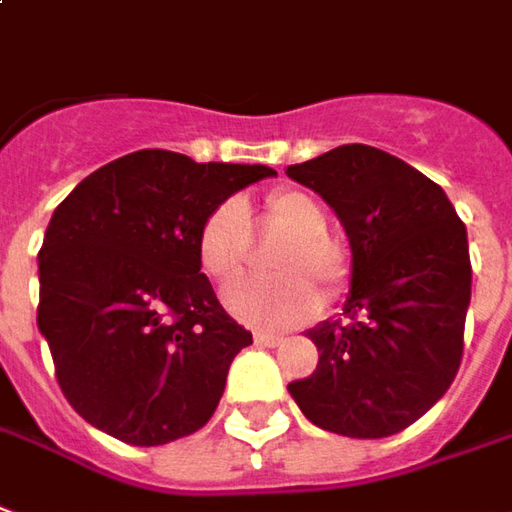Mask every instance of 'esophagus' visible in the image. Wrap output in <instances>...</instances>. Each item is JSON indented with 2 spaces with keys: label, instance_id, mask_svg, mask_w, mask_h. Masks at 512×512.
<instances>
[{
  "label": "esophagus",
  "instance_id": "1",
  "mask_svg": "<svg viewBox=\"0 0 512 512\" xmlns=\"http://www.w3.org/2000/svg\"><path fill=\"white\" fill-rule=\"evenodd\" d=\"M282 335H277V332H263L257 330L255 332V343H260V346H268V349H274V346H282Z\"/></svg>",
  "mask_w": 512,
  "mask_h": 512
}]
</instances>
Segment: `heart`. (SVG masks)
<instances>
[{"label":"heart","mask_w":512,"mask_h":512,"mask_svg":"<svg viewBox=\"0 0 512 512\" xmlns=\"http://www.w3.org/2000/svg\"><path fill=\"white\" fill-rule=\"evenodd\" d=\"M263 224L288 235L271 257L277 277L241 280L224 291L235 316L260 330H291L321 310V291L341 293L352 277V252L327 232L330 216L324 202L302 188H280L263 199ZM252 255L249 213L241 199H224L213 207L196 235V257L210 280L238 277Z\"/></svg>","instance_id":"b5f03b06"}]
</instances>
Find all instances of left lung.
I'll use <instances>...</instances> for the list:
<instances>
[{"label":"left lung","instance_id":"8db88e82","mask_svg":"<svg viewBox=\"0 0 512 512\" xmlns=\"http://www.w3.org/2000/svg\"><path fill=\"white\" fill-rule=\"evenodd\" d=\"M285 174L335 210L352 246L346 321L307 332L318 366L288 391L321 430L396 435L460 368L471 302L466 224L441 185L374 146H338Z\"/></svg>","mask_w":512,"mask_h":512}]
</instances>
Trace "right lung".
<instances>
[{"label": "right lung", "instance_id": "obj_1", "mask_svg": "<svg viewBox=\"0 0 512 512\" xmlns=\"http://www.w3.org/2000/svg\"><path fill=\"white\" fill-rule=\"evenodd\" d=\"M277 171L141 149L71 191L38 252V330L69 405L96 430L160 446L205 427L252 343L199 274L213 207Z\"/></svg>", "mask_w": 512, "mask_h": 512}]
</instances>
